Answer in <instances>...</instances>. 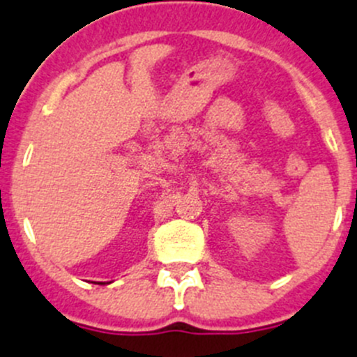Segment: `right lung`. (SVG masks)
<instances>
[{"label": "right lung", "instance_id": "1", "mask_svg": "<svg viewBox=\"0 0 357 357\" xmlns=\"http://www.w3.org/2000/svg\"><path fill=\"white\" fill-rule=\"evenodd\" d=\"M100 284H101V282H100Z\"/></svg>", "mask_w": 357, "mask_h": 357}]
</instances>
